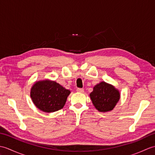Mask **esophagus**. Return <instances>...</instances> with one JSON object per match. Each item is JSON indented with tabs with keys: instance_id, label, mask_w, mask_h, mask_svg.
I'll list each match as a JSON object with an SVG mask.
<instances>
[{
	"instance_id": "34e87169",
	"label": "esophagus",
	"mask_w": 155,
	"mask_h": 155,
	"mask_svg": "<svg viewBox=\"0 0 155 155\" xmlns=\"http://www.w3.org/2000/svg\"><path fill=\"white\" fill-rule=\"evenodd\" d=\"M77 91L78 92V93H84V89H83V88H78L77 89Z\"/></svg>"
}]
</instances>
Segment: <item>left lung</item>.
<instances>
[{"label":"left lung","mask_w":155,"mask_h":155,"mask_svg":"<svg viewBox=\"0 0 155 155\" xmlns=\"http://www.w3.org/2000/svg\"><path fill=\"white\" fill-rule=\"evenodd\" d=\"M118 89L105 82L95 85L90 97L93 105L100 112H108L113 109L120 99Z\"/></svg>","instance_id":"left-lung-1"}]
</instances>
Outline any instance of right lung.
Instances as JSON below:
<instances>
[{"label":"right lung","instance_id":"add662e5","mask_svg":"<svg viewBox=\"0 0 155 155\" xmlns=\"http://www.w3.org/2000/svg\"><path fill=\"white\" fill-rule=\"evenodd\" d=\"M70 93V91L50 80L36 82L31 89L33 103L45 113H52L63 108Z\"/></svg>","mask_w":155,"mask_h":155}]
</instances>
